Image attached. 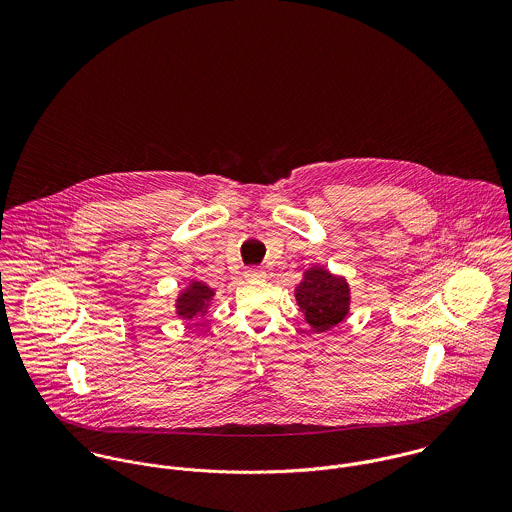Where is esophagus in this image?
Returning <instances> with one entry per match:
<instances>
[{"label": "esophagus", "mask_w": 512, "mask_h": 512, "mask_svg": "<svg viewBox=\"0 0 512 512\" xmlns=\"http://www.w3.org/2000/svg\"><path fill=\"white\" fill-rule=\"evenodd\" d=\"M244 278L246 280H262V278H266V272L262 268H248L244 272Z\"/></svg>", "instance_id": "34e87169"}]
</instances>
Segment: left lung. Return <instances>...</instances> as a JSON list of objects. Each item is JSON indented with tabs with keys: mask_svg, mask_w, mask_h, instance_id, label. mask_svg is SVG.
Masks as SVG:
<instances>
[{
	"mask_svg": "<svg viewBox=\"0 0 512 512\" xmlns=\"http://www.w3.org/2000/svg\"><path fill=\"white\" fill-rule=\"evenodd\" d=\"M295 301L315 333L329 331L349 315L351 290L345 278L313 266L295 288Z\"/></svg>",
	"mask_w": 512,
	"mask_h": 512,
	"instance_id": "left-lung-1",
	"label": "left lung"
}]
</instances>
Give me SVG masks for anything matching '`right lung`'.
Listing matches in <instances>:
<instances>
[{"label": "right lung", "instance_id": "add662e5", "mask_svg": "<svg viewBox=\"0 0 512 512\" xmlns=\"http://www.w3.org/2000/svg\"><path fill=\"white\" fill-rule=\"evenodd\" d=\"M215 295V290H211L207 284L203 282H191L187 290L179 293L175 307H177V315L181 319H193V317H203L211 305V299Z\"/></svg>", "mask_w": 512, "mask_h": 512}]
</instances>
